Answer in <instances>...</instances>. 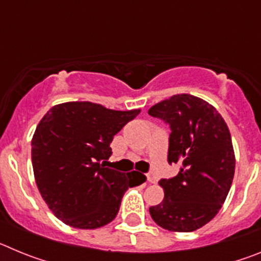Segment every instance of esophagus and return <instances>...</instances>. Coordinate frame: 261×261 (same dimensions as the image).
<instances>
[{
  "label": "esophagus",
  "instance_id": "34e87169",
  "mask_svg": "<svg viewBox=\"0 0 261 261\" xmlns=\"http://www.w3.org/2000/svg\"><path fill=\"white\" fill-rule=\"evenodd\" d=\"M146 179L149 183H155L156 181V176H155V174H153V172H149V174H146Z\"/></svg>",
  "mask_w": 261,
  "mask_h": 261
}]
</instances>
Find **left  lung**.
<instances>
[{"label": "left lung", "instance_id": "left-lung-1", "mask_svg": "<svg viewBox=\"0 0 261 261\" xmlns=\"http://www.w3.org/2000/svg\"><path fill=\"white\" fill-rule=\"evenodd\" d=\"M147 114L168 124L167 161L180 165L176 176L158 181L165 199L150 206L151 218L170 231H195L216 217L231 187L235 156L229 128L213 106L188 94L156 103Z\"/></svg>", "mask_w": 261, "mask_h": 261}]
</instances>
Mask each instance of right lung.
Masks as SVG:
<instances>
[{"instance_id":"obj_1","label":"right lung","mask_w":261,"mask_h":261,"mask_svg":"<svg viewBox=\"0 0 261 261\" xmlns=\"http://www.w3.org/2000/svg\"><path fill=\"white\" fill-rule=\"evenodd\" d=\"M138 114L69 102L41 119L31 142L32 167L41 197L59 220L98 229L117 216L124 193L137 181L102 162L112 154L114 136Z\"/></svg>"}]
</instances>
